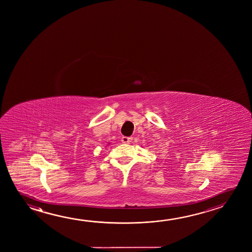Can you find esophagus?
<instances>
[{
    "instance_id": "34e87169",
    "label": "esophagus",
    "mask_w": 252,
    "mask_h": 252,
    "mask_svg": "<svg viewBox=\"0 0 252 252\" xmlns=\"http://www.w3.org/2000/svg\"><path fill=\"white\" fill-rule=\"evenodd\" d=\"M132 138L131 137H122L121 138V141H122V143H130L131 141H132Z\"/></svg>"
}]
</instances>
